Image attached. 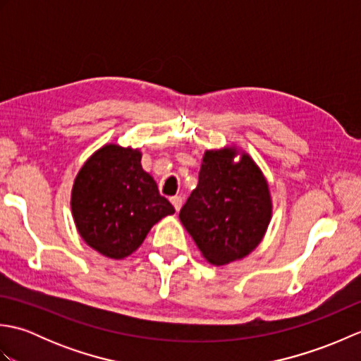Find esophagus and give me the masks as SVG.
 Wrapping results in <instances>:
<instances>
[{
  "instance_id": "esophagus-1",
  "label": "esophagus",
  "mask_w": 361,
  "mask_h": 361,
  "mask_svg": "<svg viewBox=\"0 0 361 361\" xmlns=\"http://www.w3.org/2000/svg\"><path fill=\"white\" fill-rule=\"evenodd\" d=\"M171 203L173 204L175 211L178 212V211L181 209V206H183V198H181V197H178V195H175V197H172V198H171Z\"/></svg>"
}]
</instances>
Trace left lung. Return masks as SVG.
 <instances>
[{
	"label": "left lung",
	"mask_w": 361,
	"mask_h": 361,
	"mask_svg": "<svg viewBox=\"0 0 361 361\" xmlns=\"http://www.w3.org/2000/svg\"><path fill=\"white\" fill-rule=\"evenodd\" d=\"M234 155V149L204 153L198 185L180 211L181 224L214 265L255 250L271 217L262 172L248 155L233 163Z\"/></svg>",
	"instance_id": "1"
}]
</instances>
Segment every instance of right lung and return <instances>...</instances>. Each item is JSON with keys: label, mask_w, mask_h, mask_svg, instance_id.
<instances>
[{"label": "right lung", "mask_w": 361, "mask_h": 361, "mask_svg": "<svg viewBox=\"0 0 361 361\" xmlns=\"http://www.w3.org/2000/svg\"><path fill=\"white\" fill-rule=\"evenodd\" d=\"M71 209L82 239L111 259L132 255L158 220L175 212L142 171L141 152L114 144L97 150L80 169Z\"/></svg>", "instance_id": "1"}]
</instances>
